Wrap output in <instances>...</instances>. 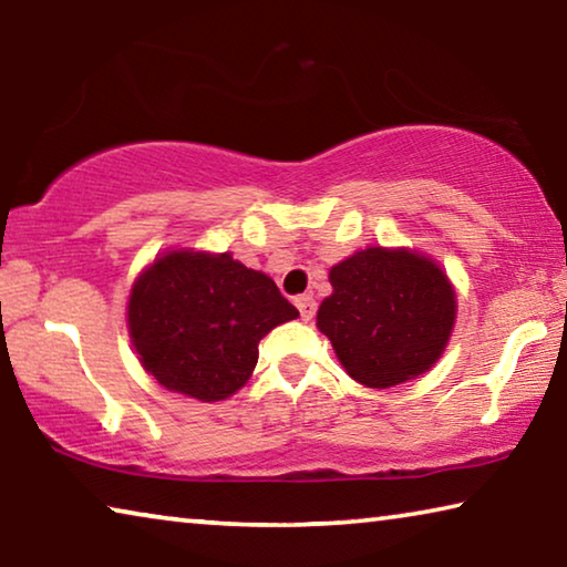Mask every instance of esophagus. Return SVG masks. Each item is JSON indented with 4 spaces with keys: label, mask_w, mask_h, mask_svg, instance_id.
<instances>
[{
    "label": "esophagus",
    "mask_w": 567,
    "mask_h": 567,
    "mask_svg": "<svg viewBox=\"0 0 567 567\" xmlns=\"http://www.w3.org/2000/svg\"><path fill=\"white\" fill-rule=\"evenodd\" d=\"M295 305H297V310H300V318L302 320H312L315 312H318V302H315L310 295H300L295 300Z\"/></svg>",
    "instance_id": "obj_1"
}]
</instances>
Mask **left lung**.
Masks as SVG:
<instances>
[{
    "label": "left lung",
    "mask_w": 567,
    "mask_h": 567,
    "mask_svg": "<svg viewBox=\"0 0 567 567\" xmlns=\"http://www.w3.org/2000/svg\"><path fill=\"white\" fill-rule=\"evenodd\" d=\"M318 328L342 368L368 388H392L433 368L455 322V292L435 262L410 249L368 247L330 270Z\"/></svg>",
    "instance_id": "obj_1"
}]
</instances>
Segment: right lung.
Here are the masks:
<instances>
[{
  "mask_svg": "<svg viewBox=\"0 0 567 567\" xmlns=\"http://www.w3.org/2000/svg\"><path fill=\"white\" fill-rule=\"evenodd\" d=\"M297 315L267 275L227 252L185 249L152 262L127 307L142 368L167 390L203 402L243 388L257 364V344Z\"/></svg>",
  "mask_w": 567,
  "mask_h": 567,
  "instance_id": "right-lung-1",
  "label": "right lung"
}]
</instances>
